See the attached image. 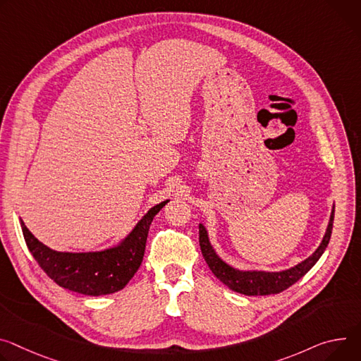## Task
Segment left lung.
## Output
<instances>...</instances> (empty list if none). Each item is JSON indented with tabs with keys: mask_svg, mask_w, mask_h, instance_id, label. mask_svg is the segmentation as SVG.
Here are the masks:
<instances>
[{
	"mask_svg": "<svg viewBox=\"0 0 361 361\" xmlns=\"http://www.w3.org/2000/svg\"><path fill=\"white\" fill-rule=\"evenodd\" d=\"M333 223H334V207H333L329 227H326L325 236L321 245L318 246V249L297 267L282 272H262V271L245 272L227 265L226 262H223L213 250L203 224L199 226V242H200V249L206 264L209 265L214 276L219 278L224 285H227L232 290H236L243 295H271V293H279L286 288H289L290 285H293L297 281H300L317 264L318 259L324 253L325 247L329 246V242L331 239Z\"/></svg>",
	"mask_w": 361,
	"mask_h": 361,
	"instance_id": "left-lung-1",
	"label": "left lung"
}]
</instances>
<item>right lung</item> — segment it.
<instances>
[{
	"label": "right lung",
	"instance_id": "1",
	"mask_svg": "<svg viewBox=\"0 0 361 361\" xmlns=\"http://www.w3.org/2000/svg\"><path fill=\"white\" fill-rule=\"evenodd\" d=\"M167 203L149 209L119 246L101 252H56L32 236L23 221L21 228L30 253L50 279L64 289L99 297L121 290L135 275L144 259L151 221Z\"/></svg>",
	"mask_w": 361,
	"mask_h": 361
}]
</instances>
